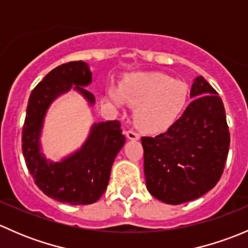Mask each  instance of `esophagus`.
Returning <instances> with one entry per match:
<instances>
[{"mask_svg": "<svg viewBox=\"0 0 248 248\" xmlns=\"http://www.w3.org/2000/svg\"><path fill=\"white\" fill-rule=\"evenodd\" d=\"M126 136H127V138L131 139V140H138L140 138L139 133H137L136 131H132V129L131 131L126 132Z\"/></svg>", "mask_w": 248, "mask_h": 248, "instance_id": "esophagus-1", "label": "esophagus"}]
</instances>
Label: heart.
I'll return each instance as SVG.
<instances>
[{"label": "heart", "instance_id": "obj_1", "mask_svg": "<svg viewBox=\"0 0 248 248\" xmlns=\"http://www.w3.org/2000/svg\"><path fill=\"white\" fill-rule=\"evenodd\" d=\"M186 82L162 73H134L121 87H110L109 98L116 106L124 102L134 110V121L144 131L157 133L168 129L179 120L188 102Z\"/></svg>", "mask_w": 248, "mask_h": 248}]
</instances>
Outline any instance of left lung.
Segmentation results:
<instances>
[{"mask_svg": "<svg viewBox=\"0 0 248 248\" xmlns=\"http://www.w3.org/2000/svg\"><path fill=\"white\" fill-rule=\"evenodd\" d=\"M191 98L168 131L141 138L147 191L167 204L194 201L214 188L228 156L231 136L221 97L197 77Z\"/></svg>", "mask_w": 248, "mask_h": 248, "instance_id": "left-lung-1", "label": "left lung"}]
</instances>
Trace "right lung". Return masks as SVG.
Returning <instances> with one entry per match:
<instances>
[{"label":"right lung","instance_id":"right-lung-1","mask_svg":"<svg viewBox=\"0 0 248 248\" xmlns=\"http://www.w3.org/2000/svg\"><path fill=\"white\" fill-rule=\"evenodd\" d=\"M92 74L82 61H72L52 69L31 92L22 128V154L34 184L50 198L71 205L97 202L106 192L114 159L126 138L120 121L94 124L81 149L61 162L46 161L41 152L43 120L51 102L74 86L89 101L94 96L84 86Z\"/></svg>","mask_w":248,"mask_h":248}]
</instances>
